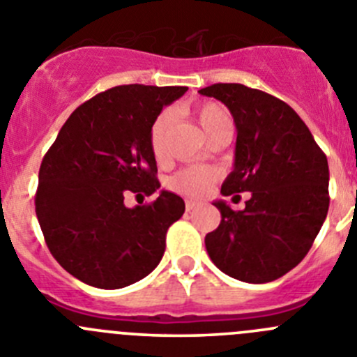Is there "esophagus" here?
<instances>
[{"label":"esophagus","instance_id":"esophagus-1","mask_svg":"<svg viewBox=\"0 0 357 357\" xmlns=\"http://www.w3.org/2000/svg\"><path fill=\"white\" fill-rule=\"evenodd\" d=\"M199 206V202H195V201H186L185 202V208H186V211H192V209H195Z\"/></svg>","mask_w":357,"mask_h":357}]
</instances>
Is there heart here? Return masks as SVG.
Instances as JSON below:
<instances>
[{"label":"heart","mask_w":357,"mask_h":357,"mask_svg":"<svg viewBox=\"0 0 357 357\" xmlns=\"http://www.w3.org/2000/svg\"><path fill=\"white\" fill-rule=\"evenodd\" d=\"M197 116L199 123H201L202 130L208 135L222 119H227L229 114L222 105L218 103H202L201 107L194 111ZM169 121L171 116L167 112H162L158 118L153 121L151 130H149V144H151V151L155 158H162L165 155V132H167ZM218 179V171L209 167H188L179 171L178 174L172 176L169 186L178 194L186 195V197H202L211 190L213 183Z\"/></svg>","instance_id":"b5f03b06"}]
</instances>
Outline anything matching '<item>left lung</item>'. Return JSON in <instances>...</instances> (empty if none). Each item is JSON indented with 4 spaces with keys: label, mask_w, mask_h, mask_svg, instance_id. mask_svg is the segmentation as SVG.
Listing matches in <instances>:
<instances>
[{
    "label": "left lung",
    "mask_w": 357,
    "mask_h": 357,
    "mask_svg": "<svg viewBox=\"0 0 357 357\" xmlns=\"http://www.w3.org/2000/svg\"><path fill=\"white\" fill-rule=\"evenodd\" d=\"M201 95L227 105L234 118V169L222 195L250 192L245 209L213 204L222 222L206 234L220 271L266 284L299 264L314 245L329 208L328 158L287 103L243 84H211Z\"/></svg>",
    "instance_id": "left-lung-1"
}]
</instances>
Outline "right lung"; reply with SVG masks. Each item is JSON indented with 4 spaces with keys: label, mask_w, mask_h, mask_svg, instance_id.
<instances>
[{
    "label": "right lung",
    "mask_w": 357,
    "mask_h": 357,
    "mask_svg": "<svg viewBox=\"0 0 357 357\" xmlns=\"http://www.w3.org/2000/svg\"><path fill=\"white\" fill-rule=\"evenodd\" d=\"M186 89L126 84L98 93L70 114L43 156L36 218L52 257L84 284L126 287L162 261L185 202L167 190L135 208L125 197L160 188L149 130Z\"/></svg>",
    "instance_id": "add662e5"
}]
</instances>
